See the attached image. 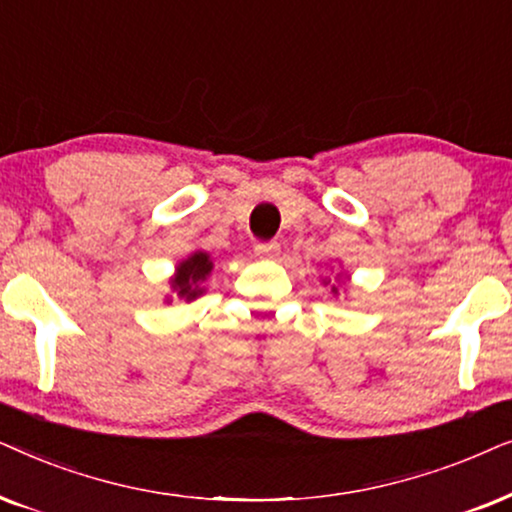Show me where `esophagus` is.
Instances as JSON below:
<instances>
[{
  "instance_id": "esophagus-1",
  "label": "esophagus",
  "mask_w": 512,
  "mask_h": 512,
  "mask_svg": "<svg viewBox=\"0 0 512 512\" xmlns=\"http://www.w3.org/2000/svg\"><path fill=\"white\" fill-rule=\"evenodd\" d=\"M255 255L262 257V260H271V257L278 255V243L276 241L255 243Z\"/></svg>"
}]
</instances>
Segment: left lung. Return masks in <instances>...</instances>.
<instances>
[{"label": "left lung", "mask_w": 512, "mask_h": 512, "mask_svg": "<svg viewBox=\"0 0 512 512\" xmlns=\"http://www.w3.org/2000/svg\"><path fill=\"white\" fill-rule=\"evenodd\" d=\"M344 274H337V278H342ZM346 278H349V276H346ZM323 285H330V278H323ZM330 292H332V295H339V288H337V285H332V288H330Z\"/></svg>", "instance_id": "8db88e82"}]
</instances>
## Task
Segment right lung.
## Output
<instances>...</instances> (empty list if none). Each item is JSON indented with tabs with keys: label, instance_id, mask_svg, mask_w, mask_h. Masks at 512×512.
I'll return each instance as SVG.
<instances>
[{
	"label": "right lung",
	"instance_id": "1",
	"mask_svg": "<svg viewBox=\"0 0 512 512\" xmlns=\"http://www.w3.org/2000/svg\"><path fill=\"white\" fill-rule=\"evenodd\" d=\"M210 271H213V260L206 250H194L192 255H187L185 260L175 264V274L170 276V290L175 292V297L185 299V302H194L196 297H201L206 288L203 283L208 281ZM173 302V297H166V304Z\"/></svg>",
	"mask_w": 512,
	"mask_h": 512
}]
</instances>
